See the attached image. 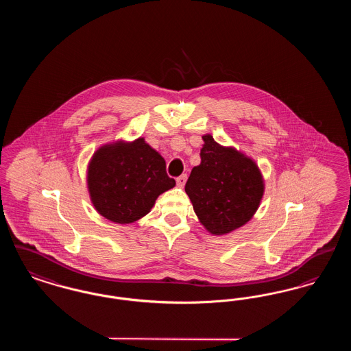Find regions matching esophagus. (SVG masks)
<instances>
[{
    "label": "esophagus",
    "mask_w": 351,
    "mask_h": 351,
    "mask_svg": "<svg viewBox=\"0 0 351 351\" xmlns=\"http://www.w3.org/2000/svg\"><path fill=\"white\" fill-rule=\"evenodd\" d=\"M186 173H183V175H180L179 178H176V184L180 186V188H183L185 183H186Z\"/></svg>",
    "instance_id": "1"
}]
</instances>
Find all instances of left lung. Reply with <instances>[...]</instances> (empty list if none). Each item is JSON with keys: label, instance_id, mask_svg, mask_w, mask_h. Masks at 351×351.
<instances>
[{"label": "left lung", "instance_id": "1", "mask_svg": "<svg viewBox=\"0 0 351 351\" xmlns=\"http://www.w3.org/2000/svg\"><path fill=\"white\" fill-rule=\"evenodd\" d=\"M201 163L193 167L185 192L209 233H230L250 221L262 200L265 184L250 158L222 147L204 135Z\"/></svg>", "mask_w": 351, "mask_h": 351}]
</instances>
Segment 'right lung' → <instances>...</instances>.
Listing matches in <instances>:
<instances>
[{
    "instance_id": "1",
    "label": "right lung",
    "mask_w": 351,
    "mask_h": 351,
    "mask_svg": "<svg viewBox=\"0 0 351 351\" xmlns=\"http://www.w3.org/2000/svg\"><path fill=\"white\" fill-rule=\"evenodd\" d=\"M175 184L165 159L143 138L102 146L88 168V189L96 210L117 223L146 216L158 196Z\"/></svg>"
}]
</instances>
